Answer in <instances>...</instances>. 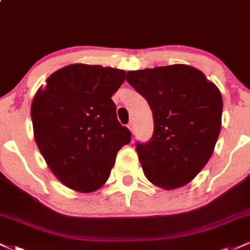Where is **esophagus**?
<instances>
[{
  "instance_id": "obj_1",
  "label": "esophagus",
  "mask_w": 250,
  "mask_h": 250,
  "mask_svg": "<svg viewBox=\"0 0 250 250\" xmlns=\"http://www.w3.org/2000/svg\"><path fill=\"white\" fill-rule=\"evenodd\" d=\"M128 128H129V130L131 131V133L135 134V125H134V122H133V121H130V122H129V125H128Z\"/></svg>"
}]
</instances>
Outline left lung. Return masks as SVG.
Here are the masks:
<instances>
[{"label": "left lung", "mask_w": 250, "mask_h": 250, "mask_svg": "<svg viewBox=\"0 0 250 250\" xmlns=\"http://www.w3.org/2000/svg\"><path fill=\"white\" fill-rule=\"evenodd\" d=\"M127 81L153 111V136L136 142L146 177L165 189L187 185L207 165L216 145L223 107L220 90L187 64L128 71Z\"/></svg>", "instance_id": "1"}]
</instances>
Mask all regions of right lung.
Returning <instances> with one entry per match:
<instances>
[{
    "label": "right lung",
    "mask_w": 250,
    "mask_h": 250,
    "mask_svg": "<svg viewBox=\"0 0 250 250\" xmlns=\"http://www.w3.org/2000/svg\"><path fill=\"white\" fill-rule=\"evenodd\" d=\"M125 71L70 64L55 71L31 103L34 136L48 167L64 186L89 193L104 185L131 133L119 122L114 93Z\"/></svg>",
    "instance_id": "add662e5"
}]
</instances>
